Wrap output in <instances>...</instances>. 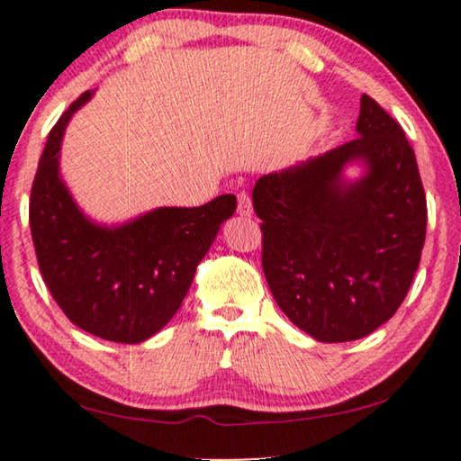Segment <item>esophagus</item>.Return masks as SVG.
<instances>
[{"mask_svg": "<svg viewBox=\"0 0 461 461\" xmlns=\"http://www.w3.org/2000/svg\"><path fill=\"white\" fill-rule=\"evenodd\" d=\"M237 212H239V216H243V218H249L251 216V199H249V194L245 193V191H241L237 194Z\"/></svg>", "mask_w": 461, "mask_h": 461, "instance_id": "obj_1", "label": "esophagus"}]
</instances>
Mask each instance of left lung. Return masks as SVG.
<instances>
[{
  "label": "left lung",
  "mask_w": 461,
  "mask_h": 461,
  "mask_svg": "<svg viewBox=\"0 0 461 461\" xmlns=\"http://www.w3.org/2000/svg\"><path fill=\"white\" fill-rule=\"evenodd\" d=\"M357 138L251 191L262 220V268L294 325L319 342L369 336L411 287L426 239V193L405 131L363 94ZM368 174L346 185L341 167Z\"/></svg>",
  "instance_id": "8db88e82"
}]
</instances>
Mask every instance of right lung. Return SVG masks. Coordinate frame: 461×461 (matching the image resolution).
Here are the masks:
<instances>
[{
	"label": "right lung",
	"instance_id": "right-lung-1",
	"mask_svg": "<svg viewBox=\"0 0 461 461\" xmlns=\"http://www.w3.org/2000/svg\"><path fill=\"white\" fill-rule=\"evenodd\" d=\"M90 96L81 94L50 130L31 186V237L43 283L67 319L109 342L138 344L178 311L220 224L235 213L237 197L161 207L119 229L90 222L59 176L62 134Z\"/></svg>",
	"mask_w": 461,
	"mask_h": 461
}]
</instances>
